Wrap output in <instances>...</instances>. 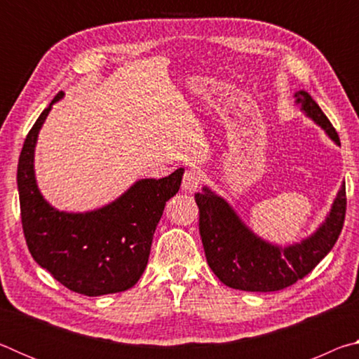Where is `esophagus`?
<instances>
[{
	"label": "esophagus",
	"mask_w": 359,
	"mask_h": 359,
	"mask_svg": "<svg viewBox=\"0 0 359 359\" xmlns=\"http://www.w3.org/2000/svg\"><path fill=\"white\" fill-rule=\"evenodd\" d=\"M203 180V175L196 169H187L185 174H184V180H182V188H184L185 191H196L198 185L201 184Z\"/></svg>",
	"instance_id": "obj_1"
}]
</instances>
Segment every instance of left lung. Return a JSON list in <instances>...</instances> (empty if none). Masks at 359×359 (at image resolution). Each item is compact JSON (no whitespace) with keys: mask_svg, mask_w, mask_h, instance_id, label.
Listing matches in <instances>:
<instances>
[{"mask_svg":"<svg viewBox=\"0 0 359 359\" xmlns=\"http://www.w3.org/2000/svg\"><path fill=\"white\" fill-rule=\"evenodd\" d=\"M301 111L340 145L337 131L307 92H296ZM199 208V234L212 272L226 287L269 293L296 283L323 259L339 239L347 210L345 182L334 199L330 215L311 238L299 244L277 247L248 229L223 198L208 187L194 194Z\"/></svg>","mask_w":359,"mask_h":359,"instance_id":"obj_1","label":"left lung"}]
</instances>
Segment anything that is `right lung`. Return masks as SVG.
<instances>
[{
    "instance_id": "obj_1",
    "label": "right lung",
    "mask_w": 359,
    "mask_h": 359,
    "mask_svg": "<svg viewBox=\"0 0 359 359\" xmlns=\"http://www.w3.org/2000/svg\"><path fill=\"white\" fill-rule=\"evenodd\" d=\"M60 92L27 135L17 166L22 228L33 259L66 288L101 296L135 287L147 266L151 241L168 199L179 191L184 169L142 179L104 208L85 214L53 209L34 179L38 133Z\"/></svg>"
}]
</instances>
